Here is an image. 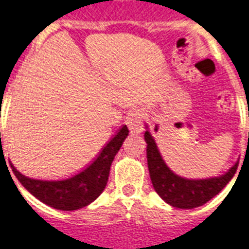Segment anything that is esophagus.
Segmentation results:
<instances>
[{
  "instance_id": "obj_1",
  "label": "esophagus",
  "mask_w": 249,
  "mask_h": 249,
  "mask_svg": "<svg viewBox=\"0 0 249 249\" xmlns=\"http://www.w3.org/2000/svg\"><path fill=\"white\" fill-rule=\"evenodd\" d=\"M126 124L131 134H139L143 131V115L141 110L131 111L126 119Z\"/></svg>"
}]
</instances>
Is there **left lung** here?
Instances as JSON below:
<instances>
[{
    "label": "left lung",
    "instance_id": "left-lung-1",
    "mask_svg": "<svg viewBox=\"0 0 249 249\" xmlns=\"http://www.w3.org/2000/svg\"><path fill=\"white\" fill-rule=\"evenodd\" d=\"M145 129L144 141L147 143V162L151 181L157 195L173 207L191 210L205 205L211 198L219 195L234 177L238 162L219 177L188 179L178 175L167 166L161 156L155 138L149 133L148 125H145Z\"/></svg>",
    "mask_w": 249,
    "mask_h": 249
}]
</instances>
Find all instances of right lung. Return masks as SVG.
Segmentation results:
<instances>
[{"instance_id": "right-lung-1", "label": "right lung", "mask_w": 249, "mask_h": 249, "mask_svg": "<svg viewBox=\"0 0 249 249\" xmlns=\"http://www.w3.org/2000/svg\"><path fill=\"white\" fill-rule=\"evenodd\" d=\"M128 134L126 125H123L89 165L66 179H34L16 170L13 163L11 167L18 180L23 184L26 191L44 205L62 211H74L92 203L104 192L110 175L111 163Z\"/></svg>"}]
</instances>
